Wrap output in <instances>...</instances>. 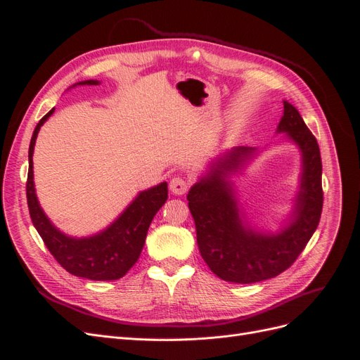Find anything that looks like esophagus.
<instances>
[{"instance_id": "1", "label": "esophagus", "mask_w": 360, "mask_h": 360, "mask_svg": "<svg viewBox=\"0 0 360 360\" xmlns=\"http://www.w3.org/2000/svg\"><path fill=\"white\" fill-rule=\"evenodd\" d=\"M188 189H189V183L184 180V179H181V177H174L169 181V191L172 193L183 195V193L188 192Z\"/></svg>"}]
</instances>
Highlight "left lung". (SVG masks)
Returning a JSON list of instances; mask_svg holds the SVG:
<instances>
[{
    "instance_id": "8db88e82",
    "label": "left lung",
    "mask_w": 360,
    "mask_h": 360,
    "mask_svg": "<svg viewBox=\"0 0 360 360\" xmlns=\"http://www.w3.org/2000/svg\"><path fill=\"white\" fill-rule=\"evenodd\" d=\"M276 132L287 134L302 151L300 189L290 222L279 233H258L248 225L228 180L245 168L257 148L236 147L216 159L188 193L201 257L224 281L254 284L278 276L296 261L319 226L323 188L317 139L287 101Z\"/></svg>"
}]
</instances>
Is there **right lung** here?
<instances>
[{"instance_id": "obj_1", "label": "right lung", "mask_w": 360, "mask_h": 360, "mask_svg": "<svg viewBox=\"0 0 360 360\" xmlns=\"http://www.w3.org/2000/svg\"><path fill=\"white\" fill-rule=\"evenodd\" d=\"M99 84V81L89 79L76 82L72 86ZM53 110L56 108H52L37 123L28 150L27 201L32 225L36 226L53 258L69 274L91 281H115L123 278L138 261L146 243L148 226L160 207L168 200V184L163 181L158 186L139 192L138 197L126 207V210L101 233L81 238L61 233L41 210L34 188V174H32L36 138L43 123L53 114Z\"/></svg>"}]
</instances>
